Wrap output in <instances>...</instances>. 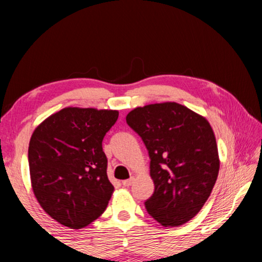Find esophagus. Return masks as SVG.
Masks as SVG:
<instances>
[{
    "instance_id": "34e87169",
    "label": "esophagus",
    "mask_w": 262,
    "mask_h": 262,
    "mask_svg": "<svg viewBox=\"0 0 262 262\" xmlns=\"http://www.w3.org/2000/svg\"><path fill=\"white\" fill-rule=\"evenodd\" d=\"M133 181H134V178H133V177H132V178L130 179H127V180H123L122 181V185L123 186H125V187H129V186L133 184Z\"/></svg>"
}]
</instances>
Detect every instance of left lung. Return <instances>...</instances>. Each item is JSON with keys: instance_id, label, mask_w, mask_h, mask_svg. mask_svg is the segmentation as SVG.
<instances>
[{"instance_id": "1", "label": "left lung", "mask_w": 262, "mask_h": 262, "mask_svg": "<svg viewBox=\"0 0 262 262\" xmlns=\"http://www.w3.org/2000/svg\"><path fill=\"white\" fill-rule=\"evenodd\" d=\"M126 121L150 158L155 190L145 209L164 227L185 224L201 210L219 176V151L209 122L177 103L137 107Z\"/></svg>"}]
</instances>
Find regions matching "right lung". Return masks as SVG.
Listing matches in <instances>:
<instances>
[{
    "label": "right lung",
    "instance_id": "right-lung-1",
    "mask_svg": "<svg viewBox=\"0 0 262 262\" xmlns=\"http://www.w3.org/2000/svg\"><path fill=\"white\" fill-rule=\"evenodd\" d=\"M118 117V111L67 107L47 118L31 136L33 193L42 209L64 227H86L108 205L114 187L101 143Z\"/></svg>",
    "mask_w": 262,
    "mask_h": 262
}]
</instances>
